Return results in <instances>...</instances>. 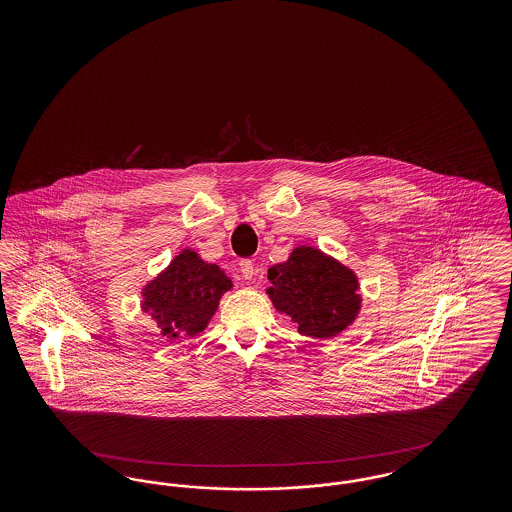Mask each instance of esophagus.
I'll return each instance as SVG.
<instances>
[{
  "instance_id": "esophagus-1",
  "label": "esophagus",
  "mask_w": 512,
  "mask_h": 512,
  "mask_svg": "<svg viewBox=\"0 0 512 512\" xmlns=\"http://www.w3.org/2000/svg\"><path fill=\"white\" fill-rule=\"evenodd\" d=\"M240 270H242V276H244V280H253V276L257 274V268H255V265L251 263V261H242L240 263Z\"/></svg>"
}]
</instances>
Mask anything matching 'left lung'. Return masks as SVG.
I'll return each mask as SVG.
<instances>
[{"label": "left lung", "instance_id": "1", "mask_svg": "<svg viewBox=\"0 0 512 512\" xmlns=\"http://www.w3.org/2000/svg\"><path fill=\"white\" fill-rule=\"evenodd\" d=\"M268 299L297 324L301 336L332 340L363 307L359 276L313 245H297L284 263L268 268Z\"/></svg>", "mask_w": 512, "mask_h": 512}]
</instances>
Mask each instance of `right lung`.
I'll return each instance as SVG.
<instances>
[{
  "label": "right lung",
  "mask_w": 512,
  "mask_h": 512,
  "mask_svg": "<svg viewBox=\"0 0 512 512\" xmlns=\"http://www.w3.org/2000/svg\"><path fill=\"white\" fill-rule=\"evenodd\" d=\"M232 288V278L219 265L186 247L142 288L140 307L167 340L195 338L215 317L220 297Z\"/></svg>",
  "instance_id": "obj_1"
}]
</instances>
